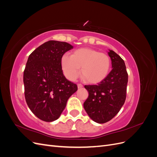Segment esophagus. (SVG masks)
I'll return each instance as SVG.
<instances>
[{
  "label": "esophagus",
  "mask_w": 157,
  "mask_h": 157,
  "mask_svg": "<svg viewBox=\"0 0 157 157\" xmlns=\"http://www.w3.org/2000/svg\"><path fill=\"white\" fill-rule=\"evenodd\" d=\"M77 87H78V88H81L83 87V86H82L81 84H77Z\"/></svg>",
  "instance_id": "esophagus-1"
}]
</instances>
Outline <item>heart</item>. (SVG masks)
Returning <instances> with one entry per match:
<instances>
[{"label":"heart","mask_w":157,"mask_h":157,"mask_svg":"<svg viewBox=\"0 0 157 157\" xmlns=\"http://www.w3.org/2000/svg\"><path fill=\"white\" fill-rule=\"evenodd\" d=\"M61 66L65 77L75 80L80 73L90 84H98L105 80L111 69V59L102 52L90 48L75 50L71 56L64 55Z\"/></svg>","instance_id":"heart-1"}]
</instances>
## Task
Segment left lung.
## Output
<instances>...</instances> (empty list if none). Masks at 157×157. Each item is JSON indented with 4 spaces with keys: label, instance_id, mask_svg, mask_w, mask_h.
I'll use <instances>...</instances> for the list:
<instances>
[{
    "label": "left lung",
    "instance_id": "8db88e82",
    "mask_svg": "<svg viewBox=\"0 0 157 157\" xmlns=\"http://www.w3.org/2000/svg\"><path fill=\"white\" fill-rule=\"evenodd\" d=\"M112 70L98 85H86L89 93L84 108L90 118L99 124L115 117L124 105L126 96L128 73L124 61L115 52L109 50Z\"/></svg>",
    "mask_w": 157,
    "mask_h": 157
}]
</instances>
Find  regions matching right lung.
I'll list each match as a JSON object with an SVG mask.
<instances>
[{
  "label": "right lung",
  "instance_id": "add662e5",
  "mask_svg": "<svg viewBox=\"0 0 157 157\" xmlns=\"http://www.w3.org/2000/svg\"><path fill=\"white\" fill-rule=\"evenodd\" d=\"M73 46L65 42L49 40L29 55L23 73L25 98L28 107L39 119H58L68 99L77 92L75 84L66 79L61 59Z\"/></svg>",
  "mask_w": 157,
  "mask_h": 157
}]
</instances>
